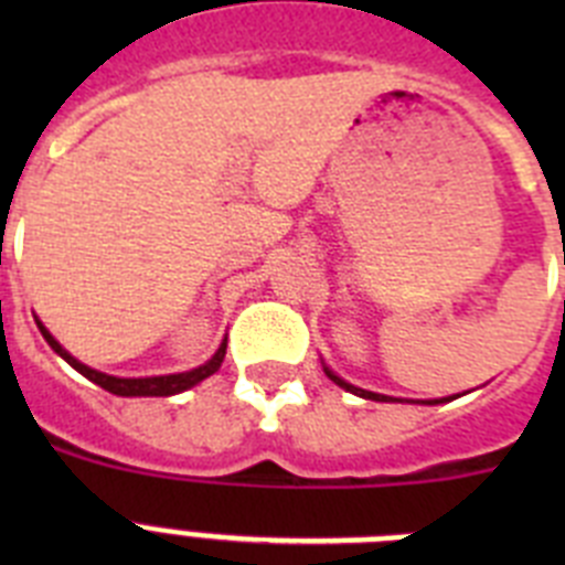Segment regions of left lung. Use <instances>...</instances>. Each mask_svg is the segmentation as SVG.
<instances>
[{
  "mask_svg": "<svg viewBox=\"0 0 565 565\" xmlns=\"http://www.w3.org/2000/svg\"><path fill=\"white\" fill-rule=\"evenodd\" d=\"M326 373H328V376H331V379H333V382H337V384H339V387H344V391H351V393H356V396H362V398H373V402H391V396H379V393H371V391H362V387H353V384H348V382H344V379H339V376H337V373H331V371H328V367H326ZM427 404H438V402H427Z\"/></svg>",
  "mask_w": 565,
  "mask_h": 565,
  "instance_id": "obj_1",
  "label": "left lung"
}]
</instances>
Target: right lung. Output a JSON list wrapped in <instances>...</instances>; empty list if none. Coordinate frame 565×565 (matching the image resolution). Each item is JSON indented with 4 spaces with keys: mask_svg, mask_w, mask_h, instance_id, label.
Returning a JSON list of instances; mask_svg holds the SVG:
<instances>
[{
    "mask_svg": "<svg viewBox=\"0 0 565 565\" xmlns=\"http://www.w3.org/2000/svg\"><path fill=\"white\" fill-rule=\"evenodd\" d=\"M39 331H42V337L47 339V344L53 348V351L58 353V356L64 359L67 364H73L82 376H87L89 382H96L98 387H104V391L115 393V396H174V393L181 391H189V387H194L198 382H203V379L212 376L217 367H221L223 356H226V342L217 348V353H214L212 359H209L206 364H201V367H194V371H186V373H172V376H149V379H115V376H107V373H98L93 371V367H87V364H82L78 359L70 356L67 351H64L62 344L56 342V339L50 337L47 328L42 326V322H36Z\"/></svg>",
    "mask_w": 565,
    "mask_h": 565,
    "instance_id": "add662e5",
    "label": "right lung"
}]
</instances>
